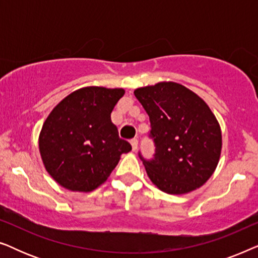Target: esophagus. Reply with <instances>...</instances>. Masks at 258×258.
I'll list each match as a JSON object with an SVG mask.
<instances>
[{"label":"esophagus","mask_w":258,"mask_h":258,"mask_svg":"<svg viewBox=\"0 0 258 258\" xmlns=\"http://www.w3.org/2000/svg\"><path fill=\"white\" fill-rule=\"evenodd\" d=\"M130 143H132L133 151H136L137 150V146H139V141H137V139H133L132 141H130Z\"/></svg>","instance_id":"34e87169"}]
</instances>
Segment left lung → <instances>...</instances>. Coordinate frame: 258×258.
Returning <instances> with one entry per match:
<instances>
[{
    "label": "left lung",
    "instance_id": "left-lung-1",
    "mask_svg": "<svg viewBox=\"0 0 258 258\" xmlns=\"http://www.w3.org/2000/svg\"><path fill=\"white\" fill-rule=\"evenodd\" d=\"M137 100L149 115L155 155L143 161L158 189L183 195L202 186L214 174L222 150L220 123L208 104L188 88L160 82L137 88Z\"/></svg>",
    "mask_w": 258,
    "mask_h": 258
}]
</instances>
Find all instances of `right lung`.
<instances>
[{"label":"right lung","mask_w":258,"mask_h":258,"mask_svg":"<svg viewBox=\"0 0 258 258\" xmlns=\"http://www.w3.org/2000/svg\"><path fill=\"white\" fill-rule=\"evenodd\" d=\"M123 95L122 88H81L49 114L38 148L45 170L63 188L93 191L107 181L121 155L132 150L110 117Z\"/></svg>","instance_id":"add662e5"}]
</instances>
